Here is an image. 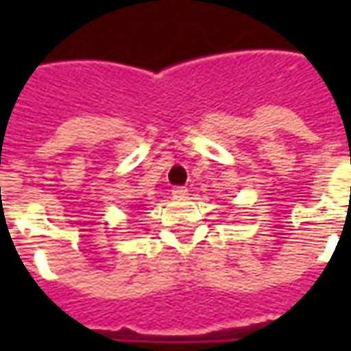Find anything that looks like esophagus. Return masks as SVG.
Masks as SVG:
<instances>
[{
    "label": "esophagus",
    "mask_w": 351,
    "mask_h": 351,
    "mask_svg": "<svg viewBox=\"0 0 351 351\" xmlns=\"http://www.w3.org/2000/svg\"><path fill=\"white\" fill-rule=\"evenodd\" d=\"M187 195V187H173V197L175 198H184Z\"/></svg>",
    "instance_id": "obj_1"
}]
</instances>
